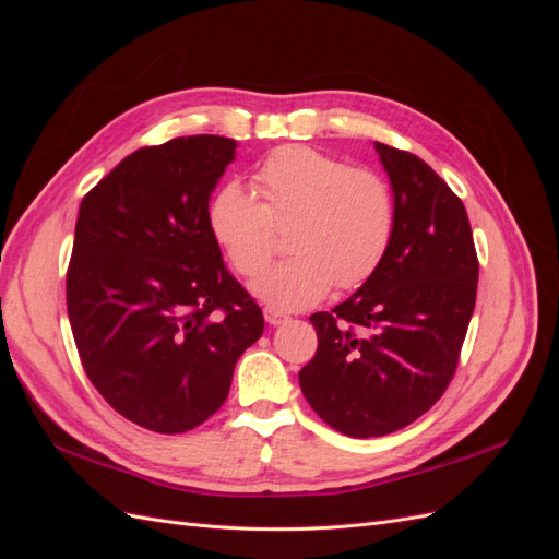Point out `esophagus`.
Returning <instances> with one entry per match:
<instances>
[{"mask_svg": "<svg viewBox=\"0 0 559 559\" xmlns=\"http://www.w3.org/2000/svg\"><path fill=\"white\" fill-rule=\"evenodd\" d=\"M263 317H265V321L270 326H280V324H284L286 319H289V314L286 312H282V310H275V308H263Z\"/></svg>", "mask_w": 559, "mask_h": 559, "instance_id": "esophagus-1", "label": "esophagus"}]
</instances>
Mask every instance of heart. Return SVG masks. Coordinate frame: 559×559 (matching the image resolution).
<instances>
[{
	"label": "heart",
	"instance_id": "1",
	"mask_svg": "<svg viewBox=\"0 0 559 559\" xmlns=\"http://www.w3.org/2000/svg\"><path fill=\"white\" fill-rule=\"evenodd\" d=\"M258 197L240 181L212 193L207 226L240 275H259L273 257L275 226L289 259L251 282V294L275 310L310 308L333 286L357 289L373 277L396 224L389 183L370 170L310 146H282L253 175Z\"/></svg>",
	"mask_w": 559,
	"mask_h": 559
}]
</instances>
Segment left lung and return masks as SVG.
<instances>
[{"mask_svg":"<svg viewBox=\"0 0 559 559\" xmlns=\"http://www.w3.org/2000/svg\"><path fill=\"white\" fill-rule=\"evenodd\" d=\"M376 151L396 207L392 242L373 277L310 317L319 345L298 373L312 411L354 438L408 427L443 396L478 286L464 202L408 151Z\"/></svg>","mask_w":559,"mask_h":559,"instance_id":"obj_1","label":"left lung"}]
</instances>
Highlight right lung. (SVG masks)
I'll list each match as a JSON object with an SVG mask.
<instances>
[{"instance_id": "right-lung-1", "label": "right lung", "mask_w": 559, "mask_h": 559, "mask_svg": "<svg viewBox=\"0 0 559 559\" xmlns=\"http://www.w3.org/2000/svg\"><path fill=\"white\" fill-rule=\"evenodd\" d=\"M238 142L140 148L81 200L67 314L86 376L116 413L183 433L222 408L263 312L224 265L207 205Z\"/></svg>"}]
</instances>
